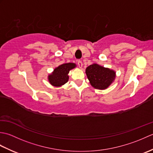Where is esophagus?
I'll return each instance as SVG.
<instances>
[{
  "mask_svg": "<svg viewBox=\"0 0 153 153\" xmlns=\"http://www.w3.org/2000/svg\"><path fill=\"white\" fill-rule=\"evenodd\" d=\"M77 64H78V66H79V67L80 68H82V66H83V63H82V61H81V60H78V62H77Z\"/></svg>",
  "mask_w": 153,
  "mask_h": 153,
  "instance_id": "esophagus-1",
  "label": "esophagus"
}]
</instances>
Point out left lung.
Wrapping results in <instances>:
<instances>
[{"instance_id":"1","label":"left lung","mask_w":153,"mask_h":153,"mask_svg":"<svg viewBox=\"0 0 153 153\" xmlns=\"http://www.w3.org/2000/svg\"><path fill=\"white\" fill-rule=\"evenodd\" d=\"M91 85L97 89H106L111 85L116 77V72L109 68L93 64L85 70Z\"/></svg>"}]
</instances>
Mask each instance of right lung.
<instances>
[{
    "mask_svg": "<svg viewBox=\"0 0 153 153\" xmlns=\"http://www.w3.org/2000/svg\"><path fill=\"white\" fill-rule=\"evenodd\" d=\"M76 67V65L74 63H66L60 65L55 68L53 73L48 75V82L54 87H60L64 85L69 79L68 74L70 70Z\"/></svg>",
    "mask_w": 153,
    "mask_h": 153,
    "instance_id": "obj_1",
    "label": "right lung"
}]
</instances>
